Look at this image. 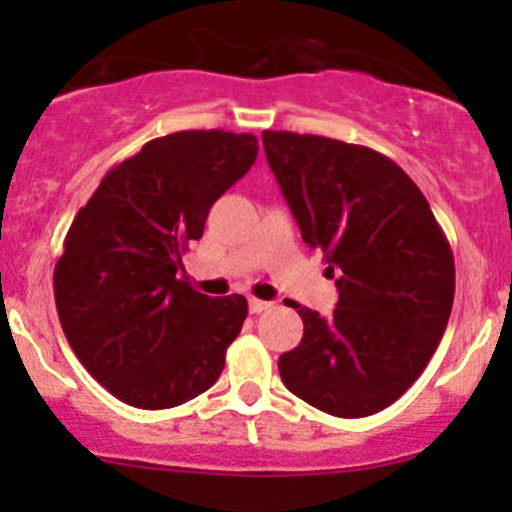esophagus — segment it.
I'll use <instances>...</instances> for the list:
<instances>
[{"mask_svg": "<svg viewBox=\"0 0 512 512\" xmlns=\"http://www.w3.org/2000/svg\"><path fill=\"white\" fill-rule=\"evenodd\" d=\"M247 307H250L252 314H260V312H267V309H270L272 304L265 302V299H255V297H252L250 302H247Z\"/></svg>", "mask_w": 512, "mask_h": 512, "instance_id": "obj_1", "label": "esophagus"}]
</instances>
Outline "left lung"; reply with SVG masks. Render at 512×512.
Listing matches in <instances>:
<instances>
[{"label":"left lung","mask_w":512,"mask_h":512,"mask_svg":"<svg viewBox=\"0 0 512 512\" xmlns=\"http://www.w3.org/2000/svg\"><path fill=\"white\" fill-rule=\"evenodd\" d=\"M262 143L302 240L324 252L339 289L332 317L292 304L304 334L280 356L282 381L324 414H376L421 376L446 332L451 245L391 158L309 133L265 131Z\"/></svg>","instance_id":"8db88e82"}]
</instances>
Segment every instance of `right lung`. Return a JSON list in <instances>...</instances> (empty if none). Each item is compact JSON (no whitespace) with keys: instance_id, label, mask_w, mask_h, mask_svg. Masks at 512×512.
<instances>
[{"instance_id":"right-lung-1","label":"right lung","mask_w":512,"mask_h":512,"mask_svg":"<svg viewBox=\"0 0 512 512\" xmlns=\"http://www.w3.org/2000/svg\"><path fill=\"white\" fill-rule=\"evenodd\" d=\"M255 158L252 133L153 138L76 213L54 270L56 312L86 371L123 404L173 409L223 374L247 299L200 294L178 270L215 200Z\"/></svg>"}]
</instances>
